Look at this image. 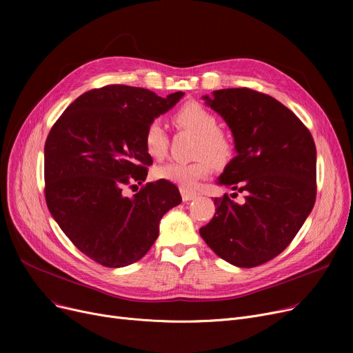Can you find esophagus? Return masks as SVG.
<instances>
[{"label": "esophagus", "mask_w": 353, "mask_h": 353, "mask_svg": "<svg viewBox=\"0 0 353 353\" xmlns=\"http://www.w3.org/2000/svg\"><path fill=\"white\" fill-rule=\"evenodd\" d=\"M181 197H183V201H190V200L197 197V193L196 192H190L188 189H181Z\"/></svg>", "instance_id": "esophagus-1"}]
</instances>
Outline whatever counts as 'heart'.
I'll return each mask as SVG.
<instances>
[{"label": "heart", "mask_w": 353, "mask_h": 353, "mask_svg": "<svg viewBox=\"0 0 353 353\" xmlns=\"http://www.w3.org/2000/svg\"><path fill=\"white\" fill-rule=\"evenodd\" d=\"M174 121L179 127L199 134L196 156L200 159L192 163L172 161L163 164L154 170V176L176 183L184 189H192L199 180L205 179L210 173V160L220 164L230 157L232 141L228 134L219 128L217 117L199 103L190 101L181 105L174 113ZM167 144H169V137H167L164 123L160 119L152 120L144 132L147 153L153 159H161L167 152Z\"/></svg>", "instance_id": "b5f03b06"}]
</instances>
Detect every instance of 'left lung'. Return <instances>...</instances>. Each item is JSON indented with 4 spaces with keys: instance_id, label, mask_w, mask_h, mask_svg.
Returning a JSON list of instances; mask_svg holds the SVG:
<instances>
[{
    "instance_id": "8db88e82",
    "label": "left lung",
    "mask_w": 353,
    "mask_h": 353,
    "mask_svg": "<svg viewBox=\"0 0 353 353\" xmlns=\"http://www.w3.org/2000/svg\"><path fill=\"white\" fill-rule=\"evenodd\" d=\"M203 100L232 130L237 153L217 183L245 193V201L216 197V213L200 236L230 265L254 268L282 253L310 214L316 147L305 124L263 92L225 88Z\"/></svg>"
}]
</instances>
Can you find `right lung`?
<instances>
[{"mask_svg": "<svg viewBox=\"0 0 353 353\" xmlns=\"http://www.w3.org/2000/svg\"><path fill=\"white\" fill-rule=\"evenodd\" d=\"M121 84L90 90L55 121L44 147L46 201L54 220L80 252L107 268L132 265L159 236L161 217L180 205L173 183H147L133 197L123 186L147 177L153 163L145 127L179 103Z\"/></svg>", "mask_w": 353, "mask_h": 353, "instance_id": "add662e5", "label": "right lung"}]
</instances>
